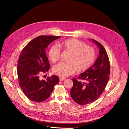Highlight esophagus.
I'll list each match as a JSON object with an SVG mask.
<instances>
[{"label":"esophagus","mask_w":129,"mask_h":129,"mask_svg":"<svg viewBox=\"0 0 129 129\" xmlns=\"http://www.w3.org/2000/svg\"><path fill=\"white\" fill-rule=\"evenodd\" d=\"M66 80V79L64 78H60V80L61 81H64V80Z\"/></svg>","instance_id":"esophagus-1"}]
</instances>
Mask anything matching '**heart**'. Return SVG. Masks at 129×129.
Returning a JSON list of instances; mask_svg holds the SVG:
<instances>
[{
	"instance_id": "heart-1",
	"label": "heart",
	"mask_w": 129,
	"mask_h": 129,
	"mask_svg": "<svg viewBox=\"0 0 129 129\" xmlns=\"http://www.w3.org/2000/svg\"><path fill=\"white\" fill-rule=\"evenodd\" d=\"M57 45L51 47L48 52L50 60L58 62L60 57V49L70 53L67 63H60L53 68L54 74L62 77H67L78 69L79 72L86 70L92 65L95 58V52L93 47L87 46L77 39H70L60 41Z\"/></svg>"
}]
</instances>
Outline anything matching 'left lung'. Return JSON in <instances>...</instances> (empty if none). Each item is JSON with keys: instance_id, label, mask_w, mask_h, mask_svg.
Wrapping results in <instances>:
<instances>
[{"instance_id": "1", "label": "left lung", "mask_w": 129, "mask_h": 129, "mask_svg": "<svg viewBox=\"0 0 129 129\" xmlns=\"http://www.w3.org/2000/svg\"><path fill=\"white\" fill-rule=\"evenodd\" d=\"M99 48L100 54L92 66L81 73L78 78L85 82L72 79L70 91L72 99L84 105L96 101L102 94L108 83L110 75V62L104 47L98 41L91 39Z\"/></svg>"}]
</instances>
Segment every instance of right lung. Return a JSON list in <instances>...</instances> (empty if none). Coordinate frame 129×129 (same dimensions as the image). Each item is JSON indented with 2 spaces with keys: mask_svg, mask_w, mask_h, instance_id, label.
I'll list each match as a JSON object with an SVG mask.
<instances>
[{
  "mask_svg": "<svg viewBox=\"0 0 129 129\" xmlns=\"http://www.w3.org/2000/svg\"><path fill=\"white\" fill-rule=\"evenodd\" d=\"M61 37L40 36L30 41L22 49L18 61L17 75L19 85L26 97L31 101L42 102L50 95L54 86L59 82L56 76L40 80L42 73L50 68L45 49L54 40Z\"/></svg>",
  "mask_w": 129,
  "mask_h": 129,
  "instance_id": "1",
  "label": "right lung"
}]
</instances>
